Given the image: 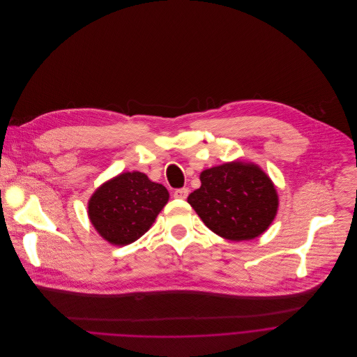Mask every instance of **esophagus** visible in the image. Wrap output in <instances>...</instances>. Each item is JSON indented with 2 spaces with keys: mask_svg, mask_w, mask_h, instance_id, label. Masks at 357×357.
<instances>
[{
  "mask_svg": "<svg viewBox=\"0 0 357 357\" xmlns=\"http://www.w3.org/2000/svg\"><path fill=\"white\" fill-rule=\"evenodd\" d=\"M188 197V188H178L174 191V198L185 199Z\"/></svg>",
  "mask_w": 357,
  "mask_h": 357,
  "instance_id": "obj_1",
  "label": "esophagus"
}]
</instances>
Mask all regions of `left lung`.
<instances>
[{"label":"left lung","instance_id":"left-lung-1","mask_svg":"<svg viewBox=\"0 0 357 357\" xmlns=\"http://www.w3.org/2000/svg\"><path fill=\"white\" fill-rule=\"evenodd\" d=\"M201 187L187 198L202 222L228 241H252L264 234L278 209L271 178L252 162L242 159L206 169Z\"/></svg>","mask_w":357,"mask_h":357}]
</instances>
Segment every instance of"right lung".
Returning a JSON list of instances; mask_svg holds the SVG:
<instances>
[{
  "instance_id": "1",
  "label": "right lung",
  "mask_w": 357,
  "mask_h": 357,
  "mask_svg": "<svg viewBox=\"0 0 357 357\" xmlns=\"http://www.w3.org/2000/svg\"><path fill=\"white\" fill-rule=\"evenodd\" d=\"M169 197L166 187L145 173H121L93 192L87 205L89 218L104 241L125 246L151 229Z\"/></svg>"
}]
</instances>
